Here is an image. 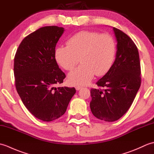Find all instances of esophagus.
Here are the masks:
<instances>
[{
	"mask_svg": "<svg viewBox=\"0 0 154 154\" xmlns=\"http://www.w3.org/2000/svg\"><path fill=\"white\" fill-rule=\"evenodd\" d=\"M75 88H76V90H77V91H79V90L82 89L83 86H81V85H77V86L75 87Z\"/></svg>",
	"mask_w": 154,
	"mask_h": 154,
	"instance_id": "34e87169",
	"label": "esophagus"
}]
</instances>
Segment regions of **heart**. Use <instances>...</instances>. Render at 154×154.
Listing matches in <instances>:
<instances>
[{
	"label": "heart",
	"instance_id": "obj_1",
	"mask_svg": "<svg viewBox=\"0 0 154 154\" xmlns=\"http://www.w3.org/2000/svg\"><path fill=\"white\" fill-rule=\"evenodd\" d=\"M67 46L58 47L55 52L57 63L71 71L80 61L81 64L68 75L73 85H86L94 75L101 76L109 71L115 60L116 45L112 35L96 32L81 31L71 36Z\"/></svg>",
	"mask_w": 154,
	"mask_h": 154
}]
</instances>
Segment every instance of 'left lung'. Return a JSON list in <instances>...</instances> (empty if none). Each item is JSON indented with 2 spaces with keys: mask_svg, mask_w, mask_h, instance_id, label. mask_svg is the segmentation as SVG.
I'll use <instances>...</instances> for the list:
<instances>
[{
  "mask_svg": "<svg viewBox=\"0 0 154 154\" xmlns=\"http://www.w3.org/2000/svg\"><path fill=\"white\" fill-rule=\"evenodd\" d=\"M117 41L116 58L109 71L91 89V112L97 119L114 122L132 105L141 85L138 48L128 35L113 28Z\"/></svg>",
  "mask_w": 154,
  "mask_h": 154,
  "instance_id": "8db88e82",
  "label": "left lung"
}]
</instances>
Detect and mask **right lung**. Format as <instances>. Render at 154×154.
Instances as JSON below:
<instances>
[{"label": "right lung", "instance_id": "1", "mask_svg": "<svg viewBox=\"0 0 154 154\" xmlns=\"http://www.w3.org/2000/svg\"><path fill=\"white\" fill-rule=\"evenodd\" d=\"M64 28L50 26L24 38L14 57L16 91L26 109L41 120L50 122L63 115L76 93L74 87H55L65 74L55 60V46Z\"/></svg>", "mask_w": 154, "mask_h": 154}]
</instances>
